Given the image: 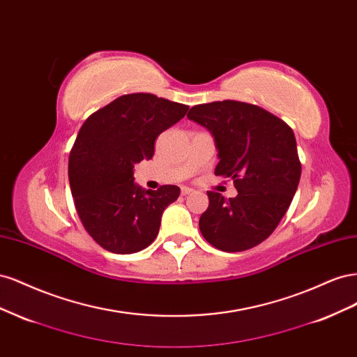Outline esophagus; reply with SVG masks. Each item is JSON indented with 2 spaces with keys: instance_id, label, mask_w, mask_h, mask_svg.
<instances>
[{
  "instance_id": "1",
  "label": "esophagus",
  "mask_w": 357,
  "mask_h": 357,
  "mask_svg": "<svg viewBox=\"0 0 357 357\" xmlns=\"http://www.w3.org/2000/svg\"><path fill=\"white\" fill-rule=\"evenodd\" d=\"M193 192V189H190V188H181V195L183 197H186V195H190V193Z\"/></svg>"
}]
</instances>
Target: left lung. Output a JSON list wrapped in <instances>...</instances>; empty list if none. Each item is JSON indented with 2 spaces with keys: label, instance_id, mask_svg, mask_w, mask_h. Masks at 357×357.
Segmentation results:
<instances>
[{
  "label": "left lung",
  "instance_id": "left-lung-1",
  "mask_svg": "<svg viewBox=\"0 0 357 357\" xmlns=\"http://www.w3.org/2000/svg\"><path fill=\"white\" fill-rule=\"evenodd\" d=\"M188 117L214 138L219 158L214 174L232 178L238 190L229 199L207 192L210 204L199 219L202 236L229 253L261 244L283 219L299 185L294 131L261 107L231 100L192 107Z\"/></svg>",
  "mask_w": 357,
  "mask_h": 357
}]
</instances>
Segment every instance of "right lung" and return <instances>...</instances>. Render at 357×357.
<instances>
[{
  "label": "right lung",
  "mask_w": 357,
  "mask_h": 357,
  "mask_svg": "<svg viewBox=\"0 0 357 357\" xmlns=\"http://www.w3.org/2000/svg\"><path fill=\"white\" fill-rule=\"evenodd\" d=\"M188 110L153 93H129L80 128L68 160L71 195L84 229L105 250L137 253L155 241L162 213L180 188L146 190L134 183V165L152 159L158 135Z\"/></svg>",
  "instance_id": "add662e5"
}]
</instances>
